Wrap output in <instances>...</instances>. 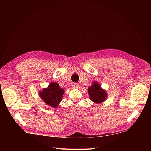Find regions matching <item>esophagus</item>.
Segmentation results:
<instances>
[{
	"mask_svg": "<svg viewBox=\"0 0 151 151\" xmlns=\"http://www.w3.org/2000/svg\"><path fill=\"white\" fill-rule=\"evenodd\" d=\"M72 87H73V88L77 89V88H78L79 87V84H78V83H73L72 84Z\"/></svg>",
	"mask_w": 151,
	"mask_h": 151,
	"instance_id": "esophagus-1",
	"label": "esophagus"
}]
</instances>
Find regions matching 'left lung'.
<instances>
[{
    "label": "left lung",
    "mask_w": 151,
    "mask_h": 151,
    "mask_svg": "<svg viewBox=\"0 0 151 151\" xmlns=\"http://www.w3.org/2000/svg\"><path fill=\"white\" fill-rule=\"evenodd\" d=\"M90 99L96 104H100L104 102L107 97V93L103 89L100 84L97 81H94L92 85L88 88Z\"/></svg>",
    "instance_id": "left-lung-1"
}]
</instances>
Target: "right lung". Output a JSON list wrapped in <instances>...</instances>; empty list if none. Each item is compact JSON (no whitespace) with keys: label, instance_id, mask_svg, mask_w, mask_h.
I'll return each instance as SVG.
<instances>
[{"label":"right lung","instance_id":"obj_1","mask_svg":"<svg viewBox=\"0 0 151 151\" xmlns=\"http://www.w3.org/2000/svg\"><path fill=\"white\" fill-rule=\"evenodd\" d=\"M64 91L58 83L52 82L49 84L47 88H43L42 91H40L39 95L45 104L54 108H57L62 100Z\"/></svg>","mask_w":151,"mask_h":151}]
</instances>
